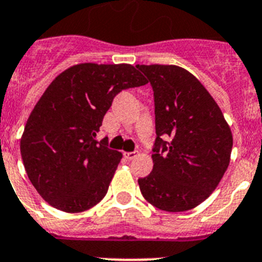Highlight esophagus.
I'll return each mask as SVG.
<instances>
[{
    "label": "esophagus",
    "instance_id": "obj_1",
    "mask_svg": "<svg viewBox=\"0 0 262 262\" xmlns=\"http://www.w3.org/2000/svg\"><path fill=\"white\" fill-rule=\"evenodd\" d=\"M137 156H138V151H125L124 153V157L128 159V161H132V159H134Z\"/></svg>",
    "mask_w": 262,
    "mask_h": 262
}]
</instances>
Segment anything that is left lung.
<instances>
[{"label":"left lung","mask_w":262,"mask_h":262,"mask_svg":"<svg viewBox=\"0 0 262 262\" xmlns=\"http://www.w3.org/2000/svg\"><path fill=\"white\" fill-rule=\"evenodd\" d=\"M154 92L153 170L138 179L141 194L167 212H183L212 194L229 165L232 133L219 105L178 66L137 64Z\"/></svg>","instance_id":"8db88e82"}]
</instances>
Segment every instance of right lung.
<instances>
[{
  "mask_svg": "<svg viewBox=\"0 0 262 262\" xmlns=\"http://www.w3.org/2000/svg\"><path fill=\"white\" fill-rule=\"evenodd\" d=\"M147 81L130 64L72 66L52 80L25 126L21 156L40 196L83 212L105 196L122 154L96 133L117 93Z\"/></svg>",
  "mask_w": 262,
  "mask_h": 262,
  "instance_id": "obj_1",
  "label": "right lung"
}]
</instances>
